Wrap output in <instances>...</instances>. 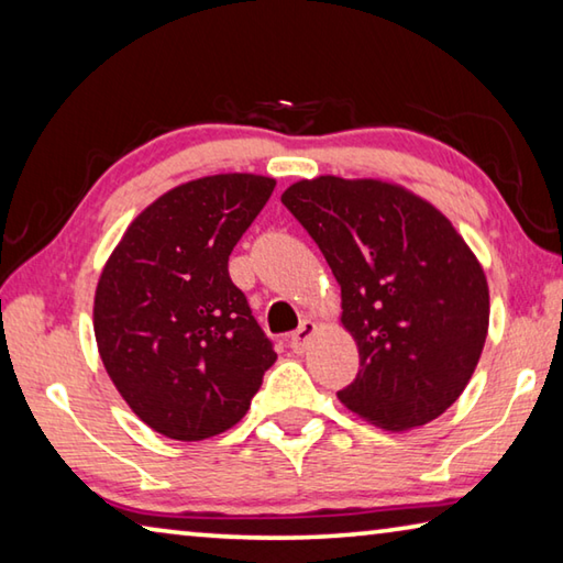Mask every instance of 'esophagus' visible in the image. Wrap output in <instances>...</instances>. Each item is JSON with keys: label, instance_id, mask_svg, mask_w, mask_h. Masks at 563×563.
<instances>
[{"label": "esophagus", "instance_id": "esophagus-1", "mask_svg": "<svg viewBox=\"0 0 563 563\" xmlns=\"http://www.w3.org/2000/svg\"><path fill=\"white\" fill-rule=\"evenodd\" d=\"M316 330H318V325L312 320H302L300 322V328L292 332L290 335V347H292V352H302L305 350V345H308V340L316 335Z\"/></svg>", "mask_w": 563, "mask_h": 563}]
</instances>
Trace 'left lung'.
Listing matches in <instances>:
<instances>
[{"label":"left lung","mask_w":563,"mask_h":563,"mask_svg":"<svg viewBox=\"0 0 563 563\" xmlns=\"http://www.w3.org/2000/svg\"><path fill=\"white\" fill-rule=\"evenodd\" d=\"M325 255L360 373L338 397L385 430H412L464 393L489 330V288L454 225L375 178L320 176L280 196Z\"/></svg>","instance_id":"left-lung-1"}]
</instances>
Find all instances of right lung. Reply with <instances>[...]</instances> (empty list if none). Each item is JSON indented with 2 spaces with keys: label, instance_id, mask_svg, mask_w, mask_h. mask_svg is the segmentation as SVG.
Segmentation results:
<instances>
[{
  "label": "right lung",
  "instance_id": "obj_1",
  "mask_svg": "<svg viewBox=\"0 0 563 563\" xmlns=\"http://www.w3.org/2000/svg\"><path fill=\"white\" fill-rule=\"evenodd\" d=\"M273 188L275 178L253 174L170 188L103 265L93 298L101 362L133 412L170 440L231 430L278 357L228 275V255Z\"/></svg>",
  "mask_w": 563,
  "mask_h": 563
}]
</instances>
